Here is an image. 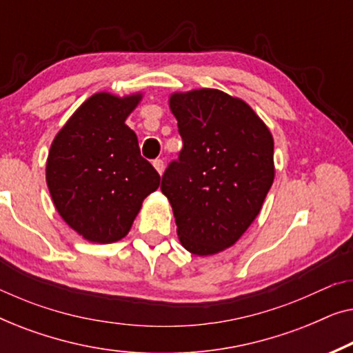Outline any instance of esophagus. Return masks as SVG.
Segmentation results:
<instances>
[{"label": "esophagus", "mask_w": 353, "mask_h": 353, "mask_svg": "<svg viewBox=\"0 0 353 353\" xmlns=\"http://www.w3.org/2000/svg\"><path fill=\"white\" fill-rule=\"evenodd\" d=\"M152 165H154V168H156V170L162 175V173H163V167H165V163H163L162 159H156V161L152 162Z\"/></svg>", "instance_id": "esophagus-1"}]
</instances>
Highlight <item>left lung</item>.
Here are the masks:
<instances>
[{"label":"left lung","mask_w":353,"mask_h":353,"mask_svg":"<svg viewBox=\"0 0 353 353\" xmlns=\"http://www.w3.org/2000/svg\"><path fill=\"white\" fill-rule=\"evenodd\" d=\"M168 105L183 149L161 190L183 248L219 254L245 233L273 185L272 132L245 101L220 90L173 93Z\"/></svg>","instance_id":"left-lung-1"}]
</instances>
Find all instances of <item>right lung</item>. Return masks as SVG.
<instances>
[{"mask_svg": "<svg viewBox=\"0 0 353 353\" xmlns=\"http://www.w3.org/2000/svg\"><path fill=\"white\" fill-rule=\"evenodd\" d=\"M141 98L96 93L51 143L46 183L52 204L90 243L125 238L143 201L161 185L156 168L141 157L137 134L125 125Z\"/></svg>", "mask_w": 353, "mask_h": 353, "instance_id": "1", "label": "right lung"}]
</instances>
